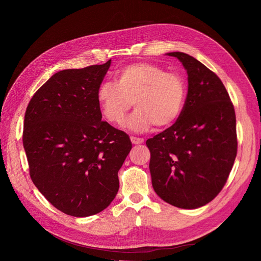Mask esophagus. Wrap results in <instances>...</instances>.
<instances>
[{"label":"esophagus","instance_id":"1","mask_svg":"<svg viewBox=\"0 0 261 261\" xmlns=\"http://www.w3.org/2000/svg\"><path fill=\"white\" fill-rule=\"evenodd\" d=\"M130 140H132V143H133L134 145H140V144L144 141L143 138L135 137V136H132V137H130Z\"/></svg>","mask_w":261,"mask_h":261}]
</instances>
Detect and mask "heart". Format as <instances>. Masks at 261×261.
<instances>
[{"label": "heart", "instance_id": "obj_1", "mask_svg": "<svg viewBox=\"0 0 261 261\" xmlns=\"http://www.w3.org/2000/svg\"><path fill=\"white\" fill-rule=\"evenodd\" d=\"M98 105L106 120L120 126L133 102L137 110L128 120L129 128L146 132L154 125L167 128L179 117L186 100V83L177 73L147 62H137L118 69L115 83L101 84Z\"/></svg>", "mask_w": 261, "mask_h": 261}]
</instances>
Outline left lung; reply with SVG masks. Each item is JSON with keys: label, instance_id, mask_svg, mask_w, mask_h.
I'll return each instance as SVG.
<instances>
[{"label": "left lung", "instance_id": "obj_1", "mask_svg": "<svg viewBox=\"0 0 261 261\" xmlns=\"http://www.w3.org/2000/svg\"><path fill=\"white\" fill-rule=\"evenodd\" d=\"M177 58L188 75V92L171 127L146 141L156 195L183 209H196L222 191L238 153L234 106L220 78L183 52Z\"/></svg>", "mask_w": 261, "mask_h": 261}]
</instances>
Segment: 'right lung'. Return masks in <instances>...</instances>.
Here are the masks:
<instances>
[{
  "label": "right lung",
  "mask_w": 261,
  "mask_h": 261,
  "mask_svg": "<svg viewBox=\"0 0 261 261\" xmlns=\"http://www.w3.org/2000/svg\"><path fill=\"white\" fill-rule=\"evenodd\" d=\"M111 65L64 69L29 101L23 121L31 180L73 217L105 210L117 194V172L132 149L127 134L101 121L97 91Z\"/></svg>",
  "instance_id": "right-lung-1"
}]
</instances>
